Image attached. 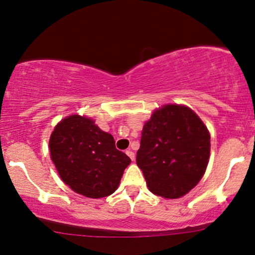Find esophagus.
I'll use <instances>...</instances> for the list:
<instances>
[{"instance_id": "34e87169", "label": "esophagus", "mask_w": 255, "mask_h": 255, "mask_svg": "<svg viewBox=\"0 0 255 255\" xmlns=\"http://www.w3.org/2000/svg\"><path fill=\"white\" fill-rule=\"evenodd\" d=\"M126 154L128 155V157H129L131 161H134V159H135V154H134L133 151H131V150H126Z\"/></svg>"}]
</instances>
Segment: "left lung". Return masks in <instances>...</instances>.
<instances>
[{
	"instance_id": "1",
	"label": "left lung",
	"mask_w": 255,
	"mask_h": 255,
	"mask_svg": "<svg viewBox=\"0 0 255 255\" xmlns=\"http://www.w3.org/2000/svg\"><path fill=\"white\" fill-rule=\"evenodd\" d=\"M209 157L210 133L189 107L165 105L143 126L136 163L156 196L186 195L202 179Z\"/></svg>"
}]
</instances>
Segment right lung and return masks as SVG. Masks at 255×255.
<instances>
[{
  "label": "right lung",
  "mask_w": 255,
  "mask_h": 255,
  "mask_svg": "<svg viewBox=\"0 0 255 255\" xmlns=\"http://www.w3.org/2000/svg\"><path fill=\"white\" fill-rule=\"evenodd\" d=\"M50 155L57 171L74 192L88 198H103L120 184L130 158L115 148L111 134L90 118L70 115L54 127Z\"/></svg>",
  "instance_id": "right-lung-1"
}]
</instances>
